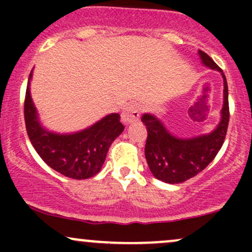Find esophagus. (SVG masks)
I'll list each match as a JSON object with an SVG mask.
<instances>
[{
  "mask_svg": "<svg viewBox=\"0 0 252 252\" xmlns=\"http://www.w3.org/2000/svg\"><path fill=\"white\" fill-rule=\"evenodd\" d=\"M140 118V108L137 104H128L122 111V121L126 124L137 122Z\"/></svg>",
  "mask_w": 252,
  "mask_h": 252,
  "instance_id": "obj_1",
  "label": "esophagus"
}]
</instances>
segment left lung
Here are the masks:
<instances>
[{"label": "left lung", "instance_id": "8db88e82", "mask_svg": "<svg viewBox=\"0 0 252 252\" xmlns=\"http://www.w3.org/2000/svg\"><path fill=\"white\" fill-rule=\"evenodd\" d=\"M198 54L205 66L220 72L224 79V104L217 128L206 135L180 138L170 134L154 115L144 114L141 118L148 131L144 155L149 169L156 179L167 184H180L206 168L220 150L226 136L230 120L226 78L212 58L200 50Z\"/></svg>", "mask_w": 252, "mask_h": 252}]
</instances>
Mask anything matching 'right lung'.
Segmentation results:
<instances>
[{
	"instance_id": "add662e5",
	"label": "right lung",
	"mask_w": 252,
	"mask_h": 252,
	"mask_svg": "<svg viewBox=\"0 0 252 252\" xmlns=\"http://www.w3.org/2000/svg\"><path fill=\"white\" fill-rule=\"evenodd\" d=\"M28 78L25 98L26 130L34 149L51 168L71 179L92 178L102 169L111 143L122 134L124 126L118 114H110L94 126L73 132L56 134L40 124L31 97Z\"/></svg>"
}]
</instances>
